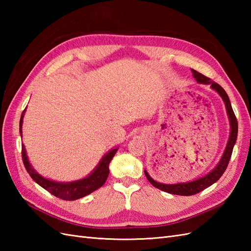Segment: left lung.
I'll list each match as a JSON object with an SVG mask.
<instances>
[{
  "mask_svg": "<svg viewBox=\"0 0 251 251\" xmlns=\"http://www.w3.org/2000/svg\"><path fill=\"white\" fill-rule=\"evenodd\" d=\"M193 72V76L197 80L198 83H203V85H210V88L212 90H215L216 92L222 97V100L225 103V108H226V113L227 116H228L229 120V126H230V133H229V138L228 141H227L226 148L224 150V153L220 159V161L218 164L215 166L214 170H211L208 174L205 175V176L196 179L189 182H182V183H175V184H165V183H160V182L155 181L153 178H151L149 173L144 170V174L148 178V180L151 182V185H154L155 187L161 189L163 192L170 193L173 195H179V196H192L195 194H198L202 191H204L205 188H207L208 186L212 185L217 182L223 173L225 172L227 165L229 163L230 157L232 154V150L235 144V141H237L238 137V121L237 118H235V115L233 113L231 103L229 100L228 95L226 94L224 89L216 83L215 81H212L210 78L206 77L205 75L197 72L196 70L192 69Z\"/></svg>",
  "mask_w": 251,
  "mask_h": 251,
  "instance_id": "left-lung-1",
  "label": "left lung"
}]
</instances>
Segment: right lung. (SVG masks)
Masks as SVG:
<instances>
[{"mask_svg":"<svg viewBox=\"0 0 251 251\" xmlns=\"http://www.w3.org/2000/svg\"><path fill=\"white\" fill-rule=\"evenodd\" d=\"M26 109L23 111L22 116L20 119V134L22 137V126H23V118H24ZM118 151V148L110 150L108 153H105L103 157L100 159V161L98 162L96 168L91 172L87 177L71 182H57L51 179H47L43 177L42 175L37 173L33 166L30 164L29 159L26 153V149L24 144H22V158L23 162H24L25 168L28 172V174L37 184L41 185L43 188L46 189L50 194L54 195L57 198H60L63 200L73 201L82 198L91 193H93L96 189L101 187L105 180H107L109 176V164L112 160L114 155L116 154Z\"/></svg>","mask_w":251,"mask_h":251,"instance_id":"add662e5","label":"right lung"}]
</instances>
